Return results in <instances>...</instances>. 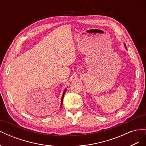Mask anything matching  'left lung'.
<instances>
[{"label": "left lung", "mask_w": 146, "mask_h": 146, "mask_svg": "<svg viewBox=\"0 0 146 146\" xmlns=\"http://www.w3.org/2000/svg\"><path fill=\"white\" fill-rule=\"evenodd\" d=\"M124 46H125V48H127V47H126V46H125V44H124Z\"/></svg>", "instance_id": "1"}]
</instances>
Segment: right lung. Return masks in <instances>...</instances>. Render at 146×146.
Wrapping results in <instances>:
<instances>
[{
	"mask_svg": "<svg viewBox=\"0 0 146 146\" xmlns=\"http://www.w3.org/2000/svg\"><path fill=\"white\" fill-rule=\"evenodd\" d=\"M66 90H67V88H65V90H64L63 91V96H62V98H61V105H60V108H61V106H62L63 105V98H64V94L66 93Z\"/></svg>",
	"mask_w": 146,
	"mask_h": 146,
	"instance_id": "1",
	"label": "right lung"
}]
</instances>
